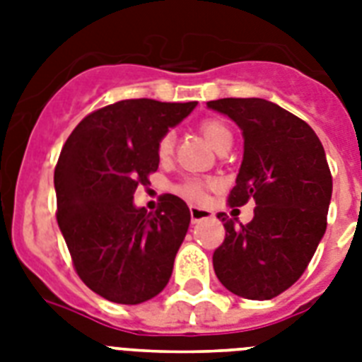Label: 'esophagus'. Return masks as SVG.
Listing matches in <instances>:
<instances>
[{"label":"esophagus","mask_w":362,"mask_h":362,"mask_svg":"<svg viewBox=\"0 0 362 362\" xmlns=\"http://www.w3.org/2000/svg\"><path fill=\"white\" fill-rule=\"evenodd\" d=\"M189 216H192V223H197V221H201V220H204V218L212 216V212H210V210L199 209V206H189Z\"/></svg>","instance_id":"esophagus-1"}]
</instances>
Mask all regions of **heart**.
<instances>
[{
	"instance_id": "heart-1",
	"label": "heart",
	"mask_w": 362,
	"mask_h": 362,
	"mask_svg": "<svg viewBox=\"0 0 362 362\" xmlns=\"http://www.w3.org/2000/svg\"><path fill=\"white\" fill-rule=\"evenodd\" d=\"M199 129L203 133V136L209 141V144H212L214 148H218L221 142H226L231 139V129L227 127L226 122L218 120V118H206V120L201 122ZM158 156L159 159L170 158V153L175 150V135L167 131L163 135L159 136L158 141ZM216 184L212 180H201V178H186L182 180L180 184H176L175 192L180 195V197L187 199V201H193V203H201L209 189H212Z\"/></svg>"
}]
</instances>
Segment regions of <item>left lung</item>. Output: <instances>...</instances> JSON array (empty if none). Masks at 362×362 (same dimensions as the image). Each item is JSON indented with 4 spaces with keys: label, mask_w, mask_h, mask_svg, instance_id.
<instances>
[{
    "label": "left lung",
    "mask_w": 362,
    "mask_h": 362,
    "mask_svg": "<svg viewBox=\"0 0 362 362\" xmlns=\"http://www.w3.org/2000/svg\"><path fill=\"white\" fill-rule=\"evenodd\" d=\"M238 124L244 159L229 206L253 199L246 226L220 212L226 238L212 255L218 280L238 297L269 300L295 284L327 229L332 176L323 144L304 120L257 98L209 101Z\"/></svg>",
    "instance_id": "1"
}]
</instances>
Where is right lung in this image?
Masks as SVG:
<instances>
[{
	"label": "right lung",
	"mask_w": 362,
	"mask_h": 362,
	"mask_svg": "<svg viewBox=\"0 0 362 362\" xmlns=\"http://www.w3.org/2000/svg\"><path fill=\"white\" fill-rule=\"evenodd\" d=\"M195 105L124 99L88 115L62 148L54 170L59 231L78 278L110 303H144L173 274L189 209L163 193L146 212L135 209L133 193L158 170L159 136Z\"/></svg>",
	"instance_id": "1"
}]
</instances>
